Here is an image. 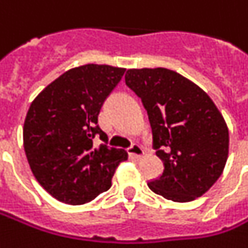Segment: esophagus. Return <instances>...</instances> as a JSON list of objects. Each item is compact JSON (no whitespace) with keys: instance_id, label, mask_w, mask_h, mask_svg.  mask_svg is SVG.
<instances>
[{"instance_id":"34e87169","label":"esophagus","mask_w":248,"mask_h":248,"mask_svg":"<svg viewBox=\"0 0 248 248\" xmlns=\"http://www.w3.org/2000/svg\"><path fill=\"white\" fill-rule=\"evenodd\" d=\"M127 153L131 158H134V160H140L142 155H143V149L138 145V143H134V145H131L129 149H127Z\"/></svg>"}]
</instances>
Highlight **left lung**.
I'll return each mask as SVG.
<instances>
[{"label":"left lung","mask_w":248,"mask_h":248,"mask_svg":"<svg viewBox=\"0 0 248 248\" xmlns=\"http://www.w3.org/2000/svg\"><path fill=\"white\" fill-rule=\"evenodd\" d=\"M126 86L148 111L153 149L164 162L154 193L177 202L204 195L228 157V129L212 99L195 83L166 68L127 70Z\"/></svg>","instance_id":"8db88e82"}]
</instances>
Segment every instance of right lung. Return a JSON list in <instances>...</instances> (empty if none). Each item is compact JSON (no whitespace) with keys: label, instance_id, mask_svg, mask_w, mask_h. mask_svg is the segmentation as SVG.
Instances as JSON below:
<instances>
[{"label":"right lung","instance_id":"right-lung-1","mask_svg":"<svg viewBox=\"0 0 248 248\" xmlns=\"http://www.w3.org/2000/svg\"><path fill=\"white\" fill-rule=\"evenodd\" d=\"M124 68L86 64L48 84L29 107L24 149L39 184L56 200L79 205L110 189L115 169L127 160L124 149L108 148L98 124L105 100ZM96 135L104 141L93 146Z\"/></svg>","mask_w":248,"mask_h":248}]
</instances>
